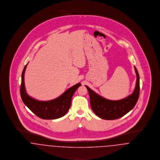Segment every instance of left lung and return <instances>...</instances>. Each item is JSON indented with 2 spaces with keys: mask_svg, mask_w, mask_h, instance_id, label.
I'll list each match as a JSON object with an SVG mask.
<instances>
[{
  "mask_svg": "<svg viewBox=\"0 0 160 160\" xmlns=\"http://www.w3.org/2000/svg\"><path fill=\"white\" fill-rule=\"evenodd\" d=\"M134 69L137 77L135 89L131 94L124 99L108 100L85 86L88 91L91 108L97 116L104 120H115L122 117L134 108L138 101L140 91L139 73L135 66Z\"/></svg>",
  "mask_w": 160,
  "mask_h": 160,
  "instance_id": "obj_1",
  "label": "left lung"
}]
</instances>
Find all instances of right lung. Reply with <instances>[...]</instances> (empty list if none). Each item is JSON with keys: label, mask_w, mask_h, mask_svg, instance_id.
I'll return each instance as SVG.
<instances>
[{"label": "right lung", "mask_w": 160, "mask_h": 160, "mask_svg": "<svg viewBox=\"0 0 160 160\" xmlns=\"http://www.w3.org/2000/svg\"><path fill=\"white\" fill-rule=\"evenodd\" d=\"M28 64L25 66L21 75L20 94L24 104L35 115L42 119L54 120L63 117L71 106L72 98L81 83H78L68 89L59 97L48 101H40L30 97L24 86V73Z\"/></svg>", "instance_id": "right-lung-1"}]
</instances>
